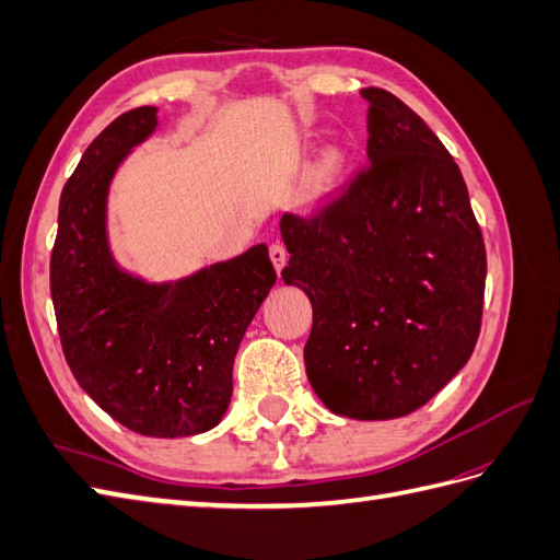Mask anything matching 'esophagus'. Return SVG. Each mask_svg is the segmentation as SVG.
I'll return each mask as SVG.
<instances>
[{
  "label": "esophagus",
  "mask_w": 560,
  "mask_h": 560,
  "mask_svg": "<svg viewBox=\"0 0 560 560\" xmlns=\"http://www.w3.org/2000/svg\"><path fill=\"white\" fill-rule=\"evenodd\" d=\"M268 254H270V261H273L276 270L280 273V270H282V268H284V264H287V249H284V245L273 243V245H270Z\"/></svg>",
  "instance_id": "1"
}]
</instances>
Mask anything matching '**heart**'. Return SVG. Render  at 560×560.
I'll use <instances>...</instances> for the list:
<instances>
[{"label": "heart", "instance_id": "b5f03b06", "mask_svg": "<svg viewBox=\"0 0 560 560\" xmlns=\"http://www.w3.org/2000/svg\"><path fill=\"white\" fill-rule=\"evenodd\" d=\"M346 171V156L341 149H325L322 151V156L317 159L315 167H313V189L317 194H327L329 189L338 184Z\"/></svg>", "mask_w": 560, "mask_h": 560}]
</instances>
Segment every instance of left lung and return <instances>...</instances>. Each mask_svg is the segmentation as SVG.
I'll use <instances>...</instances> for the list:
<instances>
[{
  "label": "left lung",
  "instance_id": "8db88e82",
  "mask_svg": "<svg viewBox=\"0 0 560 560\" xmlns=\"http://www.w3.org/2000/svg\"><path fill=\"white\" fill-rule=\"evenodd\" d=\"M362 97L369 165L315 214H282V280L313 303L303 360L315 395L338 416L389 420L471 358L486 247L442 140L393 93Z\"/></svg>",
  "mask_w": 560,
  "mask_h": 560
}]
</instances>
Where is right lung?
Masks as SVG:
<instances>
[{"instance_id": "1", "label": "right lung", "mask_w": 560, "mask_h": 560, "mask_svg": "<svg viewBox=\"0 0 560 560\" xmlns=\"http://www.w3.org/2000/svg\"><path fill=\"white\" fill-rule=\"evenodd\" d=\"M156 107L121 114L67 179L50 252V299L65 360L91 399L144 436L208 432L226 413L233 360L276 268L268 247L175 282H147L116 264L107 194L132 147L156 130Z\"/></svg>"}]
</instances>
